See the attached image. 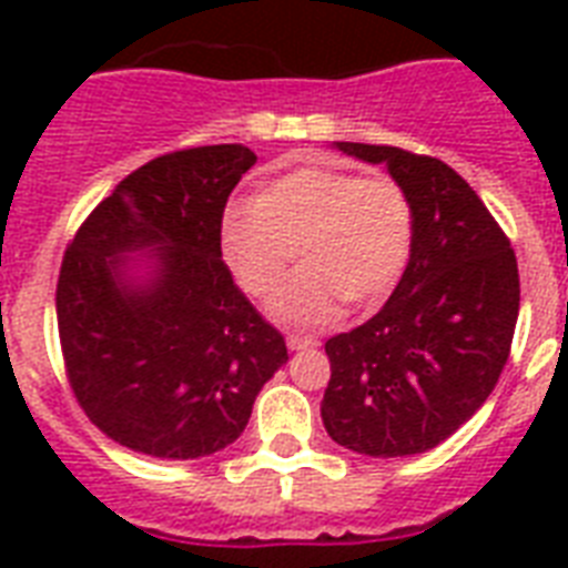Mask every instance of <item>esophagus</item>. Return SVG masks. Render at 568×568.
Returning a JSON list of instances; mask_svg holds the SVG:
<instances>
[{"instance_id": "34e87169", "label": "esophagus", "mask_w": 568, "mask_h": 568, "mask_svg": "<svg viewBox=\"0 0 568 568\" xmlns=\"http://www.w3.org/2000/svg\"><path fill=\"white\" fill-rule=\"evenodd\" d=\"M285 345H288V351H310V347H318V338L312 336H288L285 338Z\"/></svg>"}]
</instances>
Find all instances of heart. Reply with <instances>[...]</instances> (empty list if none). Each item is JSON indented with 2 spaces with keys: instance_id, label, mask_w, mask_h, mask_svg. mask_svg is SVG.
Wrapping results in <instances>:
<instances>
[{
  "instance_id": "heart-1",
  "label": "heart",
  "mask_w": 568,
  "mask_h": 568,
  "mask_svg": "<svg viewBox=\"0 0 568 568\" xmlns=\"http://www.w3.org/2000/svg\"><path fill=\"white\" fill-rule=\"evenodd\" d=\"M413 250V205L392 176L297 168L267 182L253 209L221 223L226 267L253 301H271L292 271L301 276L271 306L294 327H324L342 312L374 310L395 292Z\"/></svg>"
}]
</instances>
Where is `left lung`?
Here are the masks:
<instances>
[{
	"mask_svg": "<svg viewBox=\"0 0 568 568\" xmlns=\"http://www.w3.org/2000/svg\"><path fill=\"white\" fill-rule=\"evenodd\" d=\"M386 164L413 205V250L386 306L324 345L329 439L365 457L424 454L493 395L519 318V265L484 200L448 164L397 146L336 141Z\"/></svg>",
	"mask_w": 568,
	"mask_h": 568,
	"instance_id": "obj_1",
	"label": "left lung"
}]
</instances>
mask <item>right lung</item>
Masks as SVG:
<instances>
[{"label":"right lung","mask_w":568,"mask_h":568,"mask_svg":"<svg viewBox=\"0 0 568 568\" xmlns=\"http://www.w3.org/2000/svg\"><path fill=\"white\" fill-rule=\"evenodd\" d=\"M253 164L241 144L159 155L67 247L55 292L67 377L123 448L162 459L226 448L288 359L221 256L223 209Z\"/></svg>","instance_id":"1"}]
</instances>
